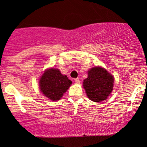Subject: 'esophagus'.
I'll return each mask as SVG.
<instances>
[{
    "label": "esophagus",
    "instance_id": "obj_1",
    "mask_svg": "<svg viewBox=\"0 0 147 147\" xmlns=\"http://www.w3.org/2000/svg\"><path fill=\"white\" fill-rule=\"evenodd\" d=\"M75 82L76 84H80V80L78 79V78H77V79H75Z\"/></svg>",
    "mask_w": 147,
    "mask_h": 147
}]
</instances>
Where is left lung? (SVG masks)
Instances as JSON below:
<instances>
[{"instance_id": "1", "label": "left lung", "mask_w": 147, "mask_h": 147, "mask_svg": "<svg viewBox=\"0 0 147 147\" xmlns=\"http://www.w3.org/2000/svg\"><path fill=\"white\" fill-rule=\"evenodd\" d=\"M87 78L82 83L87 97L95 102L107 100L113 90V75L101 66L92 67L87 71Z\"/></svg>"}]
</instances>
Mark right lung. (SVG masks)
<instances>
[{
	"instance_id": "add662e5",
	"label": "right lung",
	"mask_w": 147,
	"mask_h": 147,
	"mask_svg": "<svg viewBox=\"0 0 147 147\" xmlns=\"http://www.w3.org/2000/svg\"><path fill=\"white\" fill-rule=\"evenodd\" d=\"M38 82L41 92L52 101L60 100L72 84L67 75H63L59 69L53 67L44 71Z\"/></svg>"
}]
</instances>
